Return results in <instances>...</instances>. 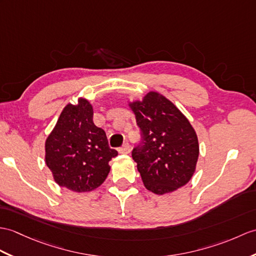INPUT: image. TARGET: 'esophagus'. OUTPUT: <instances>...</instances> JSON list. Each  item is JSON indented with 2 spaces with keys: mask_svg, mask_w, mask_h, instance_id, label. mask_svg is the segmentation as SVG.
I'll list each match as a JSON object with an SVG mask.
<instances>
[{
  "mask_svg": "<svg viewBox=\"0 0 256 256\" xmlns=\"http://www.w3.org/2000/svg\"><path fill=\"white\" fill-rule=\"evenodd\" d=\"M118 152H120L121 154H128L130 152V146L128 142H124L123 146L120 148V150H118Z\"/></svg>",
  "mask_w": 256,
  "mask_h": 256,
  "instance_id": "34e87169",
  "label": "esophagus"
}]
</instances>
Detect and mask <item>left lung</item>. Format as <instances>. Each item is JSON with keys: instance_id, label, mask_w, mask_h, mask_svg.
I'll use <instances>...</instances> for the list:
<instances>
[{"instance_id": "left-lung-1", "label": "left lung", "mask_w": 256, "mask_h": 256, "mask_svg": "<svg viewBox=\"0 0 256 256\" xmlns=\"http://www.w3.org/2000/svg\"><path fill=\"white\" fill-rule=\"evenodd\" d=\"M142 140L132 150L142 183L152 193L176 191L191 179L198 158V140L181 111L158 92L130 104Z\"/></svg>"}]
</instances>
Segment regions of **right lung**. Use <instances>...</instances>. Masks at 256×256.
<instances>
[{
	"instance_id": "obj_1",
	"label": "right lung",
	"mask_w": 256,
	"mask_h": 256,
	"mask_svg": "<svg viewBox=\"0 0 256 256\" xmlns=\"http://www.w3.org/2000/svg\"><path fill=\"white\" fill-rule=\"evenodd\" d=\"M92 114L86 99L68 104L46 140V164L56 182L78 193L101 186L110 172L109 162L118 155Z\"/></svg>"
}]
</instances>
